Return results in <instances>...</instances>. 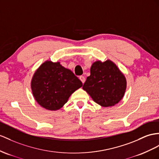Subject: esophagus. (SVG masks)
I'll use <instances>...</instances> for the list:
<instances>
[{
  "instance_id": "34e87169",
  "label": "esophagus",
  "mask_w": 159,
  "mask_h": 159,
  "mask_svg": "<svg viewBox=\"0 0 159 159\" xmlns=\"http://www.w3.org/2000/svg\"><path fill=\"white\" fill-rule=\"evenodd\" d=\"M79 79L80 80V81H81V82H82L83 83H84L85 78H84V76H79Z\"/></svg>"
}]
</instances>
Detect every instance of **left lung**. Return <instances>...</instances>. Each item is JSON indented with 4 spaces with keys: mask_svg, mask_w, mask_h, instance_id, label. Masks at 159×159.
<instances>
[{
    "mask_svg": "<svg viewBox=\"0 0 159 159\" xmlns=\"http://www.w3.org/2000/svg\"><path fill=\"white\" fill-rule=\"evenodd\" d=\"M90 72L83 89L96 103L112 107L123 99L127 81L114 62L110 60L96 61L91 65Z\"/></svg>",
    "mask_w": 159,
    "mask_h": 159,
    "instance_id": "8db88e82",
    "label": "left lung"
}]
</instances>
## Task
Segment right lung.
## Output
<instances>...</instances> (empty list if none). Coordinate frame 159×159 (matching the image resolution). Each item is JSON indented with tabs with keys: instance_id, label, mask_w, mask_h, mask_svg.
Returning <instances> with one entry per match:
<instances>
[{
	"instance_id": "add662e5",
	"label": "right lung",
	"mask_w": 159,
	"mask_h": 159,
	"mask_svg": "<svg viewBox=\"0 0 159 159\" xmlns=\"http://www.w3.org/2000/svg\"><path fill=\"white\" fill-rule=\"evenodd\" d=\"M83 83L60 62L45 61L35 70L31 81L32 94L37 103L50 111L58 110Z\"/></svg>"
}]
</instances>
